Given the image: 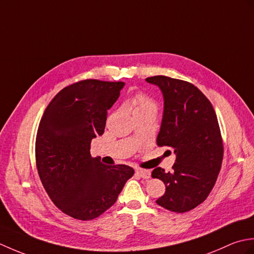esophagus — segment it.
<instances>
[{
	"mask_svg": "<svg viewBox=\"0 0 254 254\" xmlns=\"http://www.w3.org/2000/svg\"><path fill=\"white\" fill-rule=\"evenodd\" d=\"M136 174L143 178V179H148V178H150V172L148 170H145V169H136Z\"/></svg>",
	"mask_w": 254,
	"mask_h": 254,
	"instance_id": "esophagus-1",
	"label": "esophagus"
}]
</instances>
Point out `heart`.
<instances>
[{"label": "heart", "instance_id": "1", "mask_svg": "<svg viewBox=\"0 0 254 254\" xmlns=\"http://www.w3.org/2000/svg\"><path fill=\"white\" fill-rule=\"evenodd\" d=\"M132 106H133V113L138 112H145V111H153L156 112L157 110V106H156V102L149 98L148 96H146L143 93H137L132 97L131 99Z\"/></svg>", "mask_w": 254, "mask_h": 254}]
</instances>
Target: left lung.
I'll return each mask as SVG.
<instances>
[{"label": "left lung", "instance_id": "8db88e82", "mask_svg": "<svg viewBox=\"0 0 254 254\" xmlns=\"http://www.w3.org/2000/svg\"><path fill=\"white\" fill-rule=\"evenodd\" d=\"M146 82L158 86L164 97L157 145L169 146L176 155L171 172L160 167L152 172L166 186L156 203L171 212L185 213L206 199L222 167L224 147L216 113L191 83L163 75L147 77Z\"/></svg>", "mask_w": 254, "mask_h": 254}]
</instances>
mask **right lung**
I'll use <instances>...</instances> for the list:
<instances>
[{
	"label": "right lung",
	"mask_w": 254,
	"mask_h": 254,
	"mask_svg": "<svg viewBox=\"0 0 254 254\" xmlns=\"http://www.w3.org/2000/svg\"><path fill=\"white\" fill-rule=\"evenodd\" d=\"M123 86L98 79L69 85L51 100L40 120L38 174L56 206L75 219L100 216L134 175L131 167L107 166L90 155L91 139L104 134L107 111Z\"/></svg>",
	"instance_id": "add662e5"
}]
</instances>
